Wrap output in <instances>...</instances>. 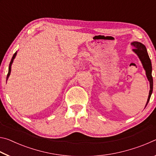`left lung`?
<instances>
[{"mask_svg": "<svg viewBox=\"0 0 156 156\" xmlns=\"http://www.w3.org/2000/svg\"><path fill=\"white\" fill-rule=\"evenodd\" d=\"M131 44L134 48L132 50H133V51L138 56L140 60L141 61L142 65L143 66L144 69L145 70V72H146L147 78L148 79V80L149 81L150 90H149V97H148L147 103H146V105H145V107H146L148 102L149 101L150 98H151V96L153 92V78L151 75V73H152L151 62V60L149 58V55H148L146 47H145L143 44L138 41H133V43H131Z\"/></svg>", "mask_w": 156, "mask_h": 156, "instance_id": "obj_1", "label": "left lung"}]
</instances>
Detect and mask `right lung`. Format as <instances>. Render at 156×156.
Masks as SVG:
<instances>
[{
	"instance_id": "right-lung-1",
	"label": "right lung",
	"mask_w": 156,
	"mask_h": 156,
	"mask_svg": "<svg viewBox=\"0 0 156 156\" xmlns=\"http://www.w3.org/2000/svg\"><path fill=\"white\" fill-rule=\"evenodd\" d=\"M16 54H17V51H16V53H15V54H14V56H12V60H11V61H10V63H9V71H8V73H7V79H6L7 80H8V78H9V77L10 73H11V68H12V63H13V61H14V58H16Z\"/></svg>"
}]
</instances>
